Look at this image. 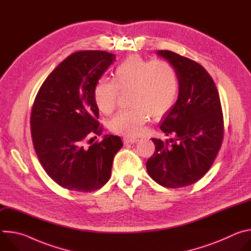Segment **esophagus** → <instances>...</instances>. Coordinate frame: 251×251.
<instances>
[{
  "instance_id": "1",
  "label": "esophagus",
  "mask_w": 251,
  "mask_h": 251,
  "mask_svg": "<svg viewBox=\"0 0 251 251\" xmlns=\"http://www.w3.org/2000/svg\"><path fill=\"white\" fill-rule=\"evenodd\" d=\"M138 141H139V139L134 138V137H124L123 138L124 144H133V143H136Z\"/></svg>"
}]
</instances>
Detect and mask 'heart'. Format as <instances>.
Instances as JSON below:
<instances>
[{"instance_id":"1","label":"heart","mask_w":251,"mask_h":251,"mask_svg":"<svg viewBox=\"0 0 251 251\" xmlns=\"http://www.w3.org/2000/svg\"><path fill=\"white\" fill-rule=\"evenodd\" d=\"M131 89V109L119 111L110 121V129L121 135H139L150 115L159 118L175 104L178 81L175 68L167 61L146 60L131 55L115 69L113 80L100 78L93 90L99 111L111 113L117 101L118 90Z\"/></svg>"}]
</instances>
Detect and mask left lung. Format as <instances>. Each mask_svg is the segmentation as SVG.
<instances>
[{
	"label": "left lung",
	"mask_w": 251,
	"mask_h": 251,
	"mask_svg": "<svg viewBox=\"0 0 251 251\" xmlns=\"http://www.w3.org/2000/svg\"><path fill=\"white\" fill-rule=\"evenodd\" d=\"M157 55L175 68L178 95L160 125L173 138L166 143L152 138L156 150L146 168L156 183L177 189L198 182L216 159L224 138L222 105L216 84L201 64L170 50Z\"/></svg>",
	"instance_id": "8db88e82"
}]
</instances>
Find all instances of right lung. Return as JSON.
Returning a JSON list of instances; mask_svg holds the SVG:
<instances>
[{
	"label": "right lung",
	"instance_id": "right-lung-1",
	"mask_svg": "<svg viewBox=\"0 0 251 251\" xmlns=\"http://www.w3.org/2000/svg\"><path fill=\"white\" fill-rule=\"evenodd\" d=\"M115 60L114 54L100 50L70 54L48 76L33 102L30 132L35 153L47 174L64 189L93 192L110 178L121 138L104 135L89 147L85 139L101 135L93 90Z\"/></svg>",
	"mask_w": 251,
	"mask_h": 251
}]
</instances>
